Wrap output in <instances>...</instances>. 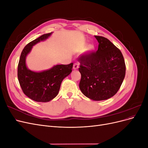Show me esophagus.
<instances>
[{
	"label": "esophagus",
	"mask_w": 148,
	"mask_h": 148,
	"mask_svg": "<svg viewBox=\"0 0 148 148\" xmlns=\"http://www.w3.org/2000/svg\"><path fill=\"white\" fill-rule=\"evenodd\" d=\"M78 67H79V64H78V63H75V64H73V69L74 70H77V69H78Z\"/></svg>",
	"instance_id": "34e87169"
}]
</instances>
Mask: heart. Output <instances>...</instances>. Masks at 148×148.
I'll return each mask as SVG.
<instances>
[{"mask_svg": "<svg viewBox=\"0 0 148 148\" xmlns=\"http://www.w3.org/2000/svg\"><path fill=\"white\" fill-rule=\"evenodd\" d=\"M93 49H94V46L92 45L89 46L88 47V51H91L93 50Z\"/></svg>", "mask_w": 148, "mask_h": 148, "instance_id": "obj_1", "label": "heart"}]
</instances>
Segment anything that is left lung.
<instances>
[{
	"instance_id": "left-lung-1",
	"label": "left lung",
	"mask_w": 148,
	"mask_h": 148,
	"mask_svg": "<svg viewBox=\"0 0 148 148\" xmlns=\"http://www.w3.org/2000/svg\"><path fill=\"white\" fill-rule=\"evenodd\" d=\"M99 42L96 52L80 56L79 71L82 78L79 89L84 96L94 101L114 96L122 84L126 66L122 52L104 37L95 36Z\"/></svg>"
}]
</instances>
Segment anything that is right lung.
<instances>
[{
  "mask_svg": "<svg viewBox=\"0 0 148 148\" xmlns=\"http://www.w3.org/2000/svg\"><path fill=\"white\" fill-rule=\"evenodd\" d=\"M51 33L44 34L28 43L21 52L18 65V79L22 91L26 96L36 102H49L56 97L62 80L72 71L73 63L57 65L41 72H34L26 67V57L33 46L46 39Z\"/></svg>",
  "mask_w": 148,
  "mask_h": 148,
  "instance_id": "right-lung-1",
  "label": "right lung"
}]
</instances>
